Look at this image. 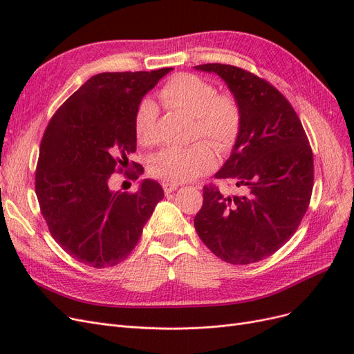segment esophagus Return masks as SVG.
Masks as SVG:
<instances>
[{
	"mask_svg": "<svg viewBox=\"0 0 354 354\" xmlns=\"http://www.w3.org/2000/svg\"><path fill=\"white\" fill-rule=\"evenodd\" d=\"M177 187H178V183H173V181H165V183H162V189L167 195L171 194V192L177 190Z\"/></svg>",
	"mask_w": 354,
	"mask_h": 354,
	"instance_id": "esophagus-1",
	"label": "esophagus"
}]
</instances>
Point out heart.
<instances>
[{
  "instance_id": "b5f03b06",
  "label": "heart",
  "mask_w": 354,
  "mask_h": 354,
  "mask_svg": "<svg viewBox=\"0 0 354 354\" xmlns=\"http://www.w3.org/2000/svg\"><path fill=\"white\" fill-rule=\"evenodd\" d=\"M159 100L167 109L192 116V137H205L220 152H229L238 142L243 115L238 99L230 93H217L216 85L194 73H176L162 87ZM158 108L151 99L137 104L133 120L136 140L152 146L156 140ZM216 165L212 146L199 140L181 149H164L149 164L153 177L173 183L194 180Z\"/></svg>"
}]
</instances>
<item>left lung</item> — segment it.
<instances>
[{
  "label": "left lung",
  "mask_w": 354,
  "mask_h": 354,
  "mask_svg": "<svg viewBox=\"0 0 354 354\" xmlns=\"http://www.w3.org/2000/svg\"><path fill=\"white\" fill-rule=\"evenodd\" d=\"M227 82L242 108L238 142L216 178L239 192L203 186L195 229L212 254L230 264H250L291 239L310 205L313 152L292 104L274 85L238 66L207 63Z\"/></svg>",
  "instance_id": "1"
}]
</instances>
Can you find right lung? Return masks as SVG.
Segmentation results:
<instances>
[{
    "label": "right lung",
    "mask_w": 354,
    "mask_h": 354,
    "mask_svg": "<svg viewBox=\"0 0 354 354\" xmlns=\"http://www.w3.org/2000/svg\"><path fill=\"white\" fill-rule=\"evenodd\" d=\"M171 68L94 75L63 103L42 136L35 194L47 227L75 260L95 269L124 261L164 198L158 181L112 192V174L136 180L142 165L133 120L137 104Z\"/></svg>",
    "instance_id": "obj_1"
}]
</instances>
